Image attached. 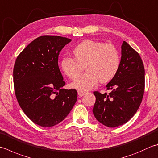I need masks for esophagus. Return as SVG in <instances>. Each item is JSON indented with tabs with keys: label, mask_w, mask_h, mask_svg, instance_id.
<instances>
[{
	"label": "esophagus",
	"mask_w": 158,
	"mask_h": 158,
	"mask_svg": "<svg viewBox=\"0 0 158 158\" xmlns=\"http://www.w3.org/2000/svg\"><path fill=\"white\" fill-rule=\"evenodd\" d=\"M85 94V92L82 91V90H78V94L79 96H80V97H82V96H83Z\"/></svg>",
	"instance_id": "obj_1"
}]
</instances>
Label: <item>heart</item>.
<instances>
[{
  "label": "heart",
  "mask_w": 158,
  "mask_h": 158,
  "mask_svg": "<svg viewBox=\"0 0 158 158\" xmlns=\"http://www.w3.org/2000/svg\"><path fill=\"white\" fill-rule=\"evenodd\" d=\"M74 57H64L61 67L71 79H75L82 72L85 64L86 72L72 83V87L86 91L93 88L98 81L106 83L116 75L120 66L118 49L112 44H103L86 40L73 50Z\"/></svg>",
  "instance_id": "1"
}]
</instances>
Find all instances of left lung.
<instances>
[{
    "label": "left lung",
    "mask_w": 158,
    "mask_h": 158,
    "mask_svg": "<svg viewBox=\"0 0 158 158\" xmlns=\"http://www.w3.org/2000/svg\"><path fill=\"white\" fill-rule=\"evenodd\" d=\"M121 48L119 69L106 85L110 92H93L96 97L94 116L109 127L125 124L134 116L144 92V67L140 55L125 41Z\"/></svg>",
    "instance_id": "obj_1"
}]
</instances>
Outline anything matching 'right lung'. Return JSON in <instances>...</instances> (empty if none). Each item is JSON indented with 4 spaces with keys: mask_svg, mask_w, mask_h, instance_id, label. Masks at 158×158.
Listing matches in <instances>:
<instances>
[{
    "mask_svg": "<svg viewBox=\"0 0 158 158\" xmlns=\"http://www.w3.org/2000/svg\"><path fill=\"white\" fill-rule=\"evenodd\" d=\"M70 39L43 35L18 55L14 66V85L18 104L32 122L51 127L62 121L77 99L75 89H66L58 57Z\"/></svg>",
    "mask_w": 158,
    "mask_h": 158,
    "instance_id": "obj_1",
    "label": "right lung"
}]
</instances>
